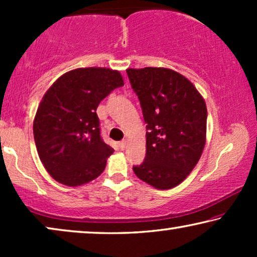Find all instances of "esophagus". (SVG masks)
Masks as SVG:
<instances>
[{"mask_svg":"<svg viewBox=\"0 0 257 257\" xmlns=\"http://www.w3.org/2000/svg\"><path fill=\"white\" fill-rule=\"evenodd\" d=\"M126 143H127V142H126V140H122V142L119 143V147H120L121 150H125V147H126Z\"/></svg>","mask_w":257,"mask_h":257,"instance_id":"obj_1","label":"esophagus"}]
</instances>
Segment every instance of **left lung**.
Instances as JSON below:
<instances>
[{
  "mask_svg": "<svg viewBox=\"0 0 257 257\" xmlns=\"http://www.w3.org/2000/svg\"><path fill=\"white\" fill-rule=\"evenodd\" d=\"M146 122V157L133 172L157 189L181 184L206 144L207 106L185 76L166 68L127 69Z\"/></svg>",
  "mask_w": 257,
  "mask_h": 257,
  "instance_id": "left-lung-1",
  "label": "left lung"
}]
</instances>
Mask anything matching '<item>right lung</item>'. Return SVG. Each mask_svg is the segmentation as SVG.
I'll list each match as a JSON object with an SVG mask.
<instances>
[{"mask_svg":"<svg viewBox=\"0 0 257 257\" xmlns=\"http://www.w3.org/2000/svg\"><path fill=\"white\" fill-rule=\"evenodd\" d=\"M122 85L117 70L79 68L45 92L34 119V138L42 164L59 184L76 187L103 173L113 149L101 139L96 111Z\"/></svg>","mask_w":257,"mask_h":257,"instance_id":"obj_1","label":"right lung"}]
</instances>
